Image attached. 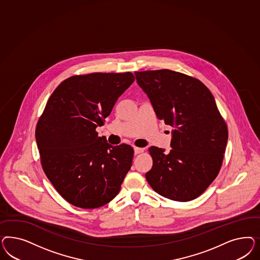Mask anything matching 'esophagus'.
<instances>
[{
    "instance_id": "1",
    "label": "esophagus",
    "mask_w": 260,
    "mask_h": 260,
    "mask_svg": "<svg viewBox=\"0 0 260 260\" xmlns=\"http://www.w3.org/2000/svg\"><path fill=\"white\" fill-rule=\"evenodd\" d=\"M144 151V149H142V148H134V154H139V153H141Z\"/></svg>"
}]
</instances>
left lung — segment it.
<instances>
[{"mask_svg": "<svg viewBox=\"0 0 260 260\" xmlns=\"http://www.w3.org/2000/svg\"><path fill=\"white\" fill-rule=\"evenodd\" d=\"M159 120L173 126L172 150L150 147L153 165L146 173L160 196L186 202L204 192L220 171L228 127L212 92L199 80L180 72L136 71Z\"/></svg>", "mask_w": 260, "mask_h": 260, "instance_id": "left-lung-1", "label": "left lung"}]
</instances>
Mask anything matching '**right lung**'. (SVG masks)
Segmentation results:
<instances>
[{"instance_id":"obj_1","label":"right lung","mask_w":260,"mask_h":260,"mask_svg":"<svg viewBox=\"0 0 260 260\" xmlns=\"http://www.w3.org/2000/svg\"><path fill=\"white\" fill-rule=\"evenodd\" d=\"M134 81L132 72L75 75L49 97L35 137L48 180L69 203L95 209L118 194L134 149L111 146L98 136L119 97Z\"/></svg>"}]
</instances>
